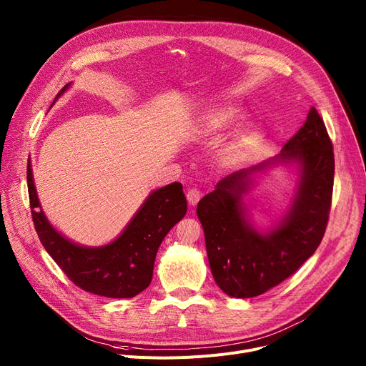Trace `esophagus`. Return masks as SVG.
<instances>
[{
  "mask_svg": "<svg viewBox=\"0 0 366 366\" xmlns=\"http://www.w3.org/2000/svg\"><path fill=\"white\" fill-rule=\"evenodd\" d=\"M186 198H187V202H189L190 205H197V204L199 202V199H201V190L197 189V187L189 189Z\"/></svg>",
  "mask_w": 366,
  "mask_h": 366,
  "instance_id": "1",
  "label": "esophagus"
}]
</instances>
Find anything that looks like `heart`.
<instances>
[{
    "mask_svg": "<svg viewBox=\"0 0 366 366\" xmlns=\"http://www.w3.org/2000/svg\"><path fill=\"white\" fill-rule=\"evenodd\" d=\"M239 117V112L236 107L224 104L219 107H212L199 121V128L204 133H217L224 130L229 125H232L236 118ZM255 143V136L252 133H242L234 140L230 142V144L226 147V154L229 158H239L245 152L252 147Z\"/></svg>",
    "mask_w": 366,
    "mask_h": 366,
    "instance_id": "1",
    "label": "heart"
}]
</instances>
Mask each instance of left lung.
Wrapping results in <instances>:
<instances>
[{
  "label": "left lung",
  "instance_id": "1",
  "mask_svg": "<svg viewBox=\"0 0 366 366\" xmlns=\"http://www.w3.org/2000/svg\"><path fill=\"white\" fill-rule=\"evenodd\" d=\"M291 159L302 171L296 199L283 223L262 235L246 220L242 193L252 172ZM332 186V142L312 106L306 122L285 143L281 155L229 174L198 204L209 267L222 291L234 298L260 295L302 267L325 234Z\"/></svg>",
  "mask_w": 366,
  "mask_h": 366
}]
</instances>
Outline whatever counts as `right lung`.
<instances>
[{"instance_id":"right-lung-1","label":"right lung","mask_w":366,"mask_h":366,"mask_svg":"<svg viewBox=\"0 0 366 366\" xmlns=\"http://www.w3.org/2000/svg\"><path fill=\"white\" fill-rule=\"evenodd\" d=\"M68 87L69 84L64 85L56 99ZM26 179L31 214L41 244L78 288L102 297L132 298L146 290L152 281L161 242L187 211L182 183H171L150 193L117 241L87 248L63 238L42 209H38L31 161H28Z\"/></svg>"}]
</instances>
